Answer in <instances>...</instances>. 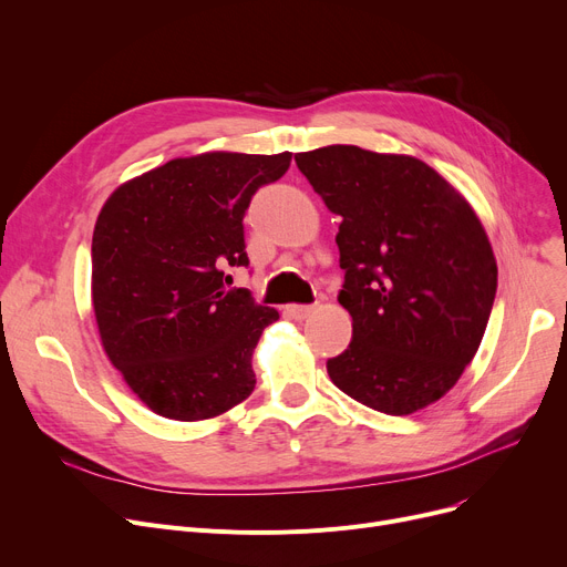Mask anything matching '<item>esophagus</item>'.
<instances>
[{
    "label": "esophagus",
    "mask_w": 567,
    "mask_h": 567,
    "mask_svg": "<svg viewBox=\"0 0 567 567\" xmlns=\"http://www.w3.org/2000/svg\"><path fill=\"white\" fill-rule=\"evenodd\" d=\"M312 310H315L312 306H289V308H287V312H289L293 319H306V317H310Z\"/></svg>",
    "instance_id": "esophagus-1"
}]
</instances>
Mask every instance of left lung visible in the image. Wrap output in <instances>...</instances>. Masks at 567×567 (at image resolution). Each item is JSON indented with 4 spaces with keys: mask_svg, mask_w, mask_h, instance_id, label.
Here are the masks:
<instances>
[{
    "mask_svg": "<svg viewBox=\"0 0 567 567\" xmlns=\"http://www.w3.org/2000/svg\"><path fill=\"white\" fill-rule=\"evenodd\" d=\"M293 161L342 218L338 301L353 333L326 363L333 383L389 415L436 402L478 351L494 306L496 259L478 216L419 158L331 144Z\"/></svg>",
    "mask_w": 567,
    "mask_h": 567,
    "instance_id": "obj_1",
    "label": "left lung"
}]
</instances>
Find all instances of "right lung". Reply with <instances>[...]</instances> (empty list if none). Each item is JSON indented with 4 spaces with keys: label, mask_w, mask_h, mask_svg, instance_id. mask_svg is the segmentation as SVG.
<instances>
[{
    "label": "right lung",
    "mask_w": 567,
    "mask_h": 567,
    "mask_svg": "<svg viewBox=\"0 0 567 567\" xmlns=\"http://www.w3.org/2000/svg\"><path fill=\"white\" fill-rule=\"evenodd\" d=\"M289 163V152L176 158L101 208L92 241L99 333L133 393L165 419H214L255 389L252 349L280 315L248 289H227V266L248 268L244 216Z\"/></svg>",
    "instance_id": "right-lung-1"
}]
</instances>
